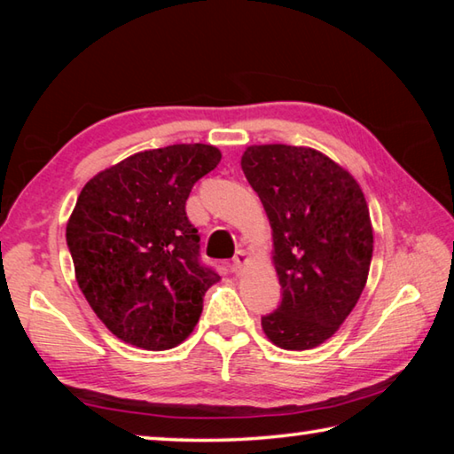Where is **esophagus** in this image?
Wrapping results in <instances>:
<instances>
[{
	"label": "esophagus",
	"instance_id": "esophagus-1",
	"mask_svg": "<svg viewBox=\"0 0 454 454\" xmlns=\"http://www.w3.org/2000/svg\"><path fill=\"white\" fill-rule=\"evenodd\" d=\"M248 262V254H246L244 250H238L236 254H234V258H232V272H236V274H240L242 272V268H244V264Z\"/></svg>",
	"mask_w": 454,
	"mask_h": 454
}]
</instances>
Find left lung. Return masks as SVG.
<instances>
[{
  "label": "left lung",
  "mask_w": 454,
  "mask_h": 454,
  "mask_svg": "<svg viewBox=\"0 0 454 454\" xmlns=\"http://www.w3.org/2000/svg\"><path fill=\"white\" fill-rule=\"evenodd\" d=\"M242 172L268 214L278 309L262 317L276 347L314 348L347 320L372 260V224L352 176L312 148L250 145Z\"/></svg>",
  "instance_id": "left-lung-1"
}]
</instances>
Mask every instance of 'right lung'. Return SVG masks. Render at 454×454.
<instances>
[{"label": "right lung", "instance_id": "right-lung-1", "mask_svg": "<svg viewBox=\"0 0 454 454\" xmlns=\"http://www.w3.org/2000/svg\"><path fill=\"white\" fill-rule=\"evenodd\" d=\"M220 158L214 145L174 144L134 153L83 186L67 248L91 310L120 340L168 350L194 330L220 276L200 260L186 200Z\"/></svg>", "mask_w": 454, "mask_h": 454}]
</instances>
